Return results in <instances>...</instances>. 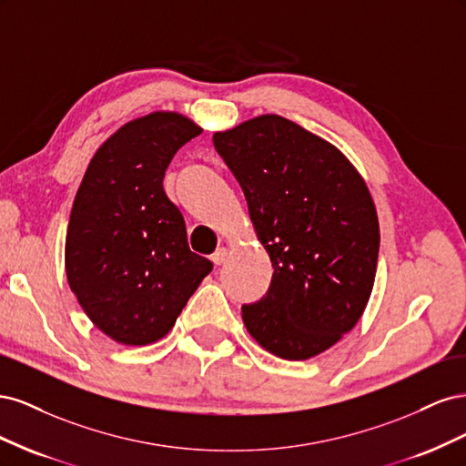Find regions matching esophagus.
Masks as SVG:
<instances>
[{
    "label": "esophagus",
    "mask_w": 466,
    "mask_h": 466,
    "mask_svg": "<svg viewBox=\"0 0 466 466\" xmlns=\"http://www.w3.org/2000/svg\"><path fill=\"white\" fill-rule=\"evenodd\" d=\"M225 260H228V248H225V247L218 248L214 255H211V262H214L216 266H221Z\"/></svg>",
    "instance_id": "1"
}]
</instances>
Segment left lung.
<instances>
[{
  "label": "left lung",
  "instance_id": "8db88e82",
  "mask_svg": "<svg viewBox=\"0 0 466 466\" xmlns=\"http://www.w3.org/2000/svg\"><path fill=\"white\" fill-rule=\"evenodd\" d=\"M272 260L266 295L243 305L248 334L284 360H309L356 327L373 289L379 219L346 155L284 116L216 132Z\"/></svg>",
  "mask_w": 466,
  "mask_h": 466
}]
</instances>
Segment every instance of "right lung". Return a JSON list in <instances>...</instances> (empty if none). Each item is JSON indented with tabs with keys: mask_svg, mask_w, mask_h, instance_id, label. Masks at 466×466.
<instances>
[{
	"mask_svg": "<svg viewBox=\"0 0 466 466\" xmlns=\"http://www.w3.org/2000/svg\"><path fill=\"white\" fill-rule=\"evenodd\" d=\"M202 128L178 112L130 120L96 149L77 188L66 235L67 284L95 327L124 346H147L211 272L187 241L163 178Z\"/></svg>",
	"mask_w": 466,
	"mask_h": 466,
	"instance_id": "right-lung-1",
	"label": "right lung"
}]
</instances>
